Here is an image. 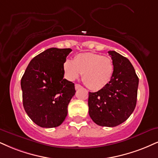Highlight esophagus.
Listing matches in <instances>:
<instances>
[{
    "instance_id": "obj_1",
    "label": "esophagus",
    "mask_w": 158,
    "mask_h": 158,
    "mask_svg": "<svg viewBox=\"0 0 158 158\" xmlns=\"http://www.w3.org/2000/svg\"><path fill=\"white\" fill-rule=\"evenodd\" d=\"M75 89H76V90H77V89H81V87H82V86H81V85H79V84H75Z\"/></svg>"
}]
</instances>
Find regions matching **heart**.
<instances>
[{
	"instance_id": "1",
	"label": "heart",
	"mask_w": 158,
	"mask_h": 158,
	"mask_svg": "<svg viewBox=\"0 0 158 158\" xmlns=\"http://www.w3.org/2000/svg\"><path fill=\"white\" fill-rule=\"evenodd\" d=\"M63 68L69 81L77 79L82 74L83 83L94 91L106 87L111 81L114 71L111 58L93 52L80 53L73 61L66 60Z\"/></svg>"
}]
</instances>
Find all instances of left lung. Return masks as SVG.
Listing matches in <instances>:
<instances>
[{"label":"left lung","instance_id":"obj_1","mask_svg":"<svg viewBox=\"0 0 158 158\" xmlns=\"http://www.w3.org/2000/svg\"><path fill=\"white\" fill-rule=\"evenodd\" d=\"M114 65L111 81L97 92L89 94V114L94 123L116 127L133 112L137 101L139 77L127 58L116 51H108Z\"/></svg>","mask_w":158,"mask_h":158}]
</instances>
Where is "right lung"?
I'll return each mask as SVG.
<instances>
[{"label":"right lung","mask_w":158,"mask_h":158,"mask_svg":"<svg viewBox=\"0 0 158 158\" xmlns=\"http://www.w3.org/2000/svg\"><path fill=\"white\" fill-rule=\"evenodd\" d=\"M70 48H52L33 58L21 79L23 107L33 122L45 128L61 125L75 85L64 78L63 65Z\"/></svg>","instance_id":"obj_1"}]
</instances>
